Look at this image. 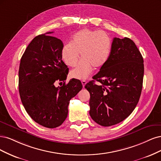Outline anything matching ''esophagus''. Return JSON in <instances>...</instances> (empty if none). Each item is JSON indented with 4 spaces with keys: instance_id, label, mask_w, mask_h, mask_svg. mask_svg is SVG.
<instances>
[{
    "instance_id": "esophagus-1",
    "label": "esophagus",
    "mask_w": 161,
    "mask_h": 161,
    "mask_svg": "<svg viewBox=\"0 0 161 161\" xmlns=\"http://www.w3.org/2000/svg\"><path fill=\"white\" fill-rule=\"evenodd\" d=\"M81 84H82V85H83V87H85V86H86V84H87V81H86V80H82L81 81Z\"/></svg>"
}]
</instances>
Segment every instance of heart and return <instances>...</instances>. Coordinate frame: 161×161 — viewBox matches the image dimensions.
Returning <instances> with one entry per match:
<instances>
[{
	"instance_id": "1",
	"label": "heart",
	"mask_w": 161,
	"mask_h": 161,
	"mask_svg": "<svg viewBox=\"0 0 161 161\" xmlns=\"http://www.w3.org/2000/svg\"><path fill=\"white\" fill-rule=\"evenodd\" d=\"M112 47V40L106 32L84 29L75 33L71 43L65 44L61 49V58L69 67L77 65L81 57L83 59L70 76L77 80H86L93 70L104 65L108 59Z\"/></svg>"
}]
</instances>
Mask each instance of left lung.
<instances>
[{
    "mask_svg": "<svg viewBox=\"0 0 161 161\" xmlns=\"http://www.w3.org/2000/svg\"><path fill=\"white\" fill-rule=\"evenodd\" d=\"M144 61L130 39H113L106 63L85 86L90 92V115L97 124L110 126L120 123L136 108L141 94Z\"/></svg>",
    "mask_w": 161,
    "mask_h": 161,
    "instance_id": "8db88e82",
    "label": "left lung"
}]
</instances>
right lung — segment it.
Listing matches in <instances>:
<instances>
[{
    "instance_id": "obj_1",
    "label": "right lung",
    "mask_w": 161,
    "mask_h": 161,
    "mask_svg": "<svg viewBox=\"0 0 161 161\" xmlns=\"http://www.w3.org/2000/svg\"><path fill=\"white\" fill-rule=\"evenodd\" d=\"M63 47L59 39L39 35L27 46L19 66V91L25 110L35 122L49 128L63 124L70 100L83 87L77 79L65 84L69 69L62 61ZM57 81L64 82L63 86L56 87Z\"/></svg>"
}]
</instances>
